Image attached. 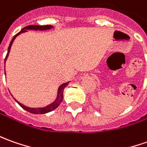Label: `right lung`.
Instances as JSON below:
<instances>
[{"mask_svg": "<svg viewBox=\"0 0 147 147\" xmlns=\"http://www.w3.org/2000/svg\"><path fill=\"white\" fill-rule=\"evenodd\" d=\"M53 28L52 26H51V25H47V26H38V25H32V26H26V27H24L23 29H22V30L18 33L16 35L13 36V39L11 40V42L9 46V48H8V52H7L6 57H5V61L7 59V57L9 55V53L10 51V48H11V46L13 44V40L15 39V38L17 37V36L20 34L21 33H24V32H26L27 31V30H50V29H51ZM68 83L69 82H67V83H64V84H63L62 85L59 86V89H58V96H57V98L56 100L52 103V104H51V105H49L47 106H46V107L43 108H30L27 107V106H25L24 105L22 104H21V103H19L18 100H16L18 104L19 105L21 106V107L24 109L25 110H26V111L30 112V113H34V114H43V113H49V112H51L53 111L54 109H55L57 107H59V105H60L61 102L63 101V90H64V88H65L67 85L68 84Z\"/></svg>", "mask_w": 147, "mask_h": 147, "instance_id": "right-lung-1", "label": "right lung"}]
</instances>
